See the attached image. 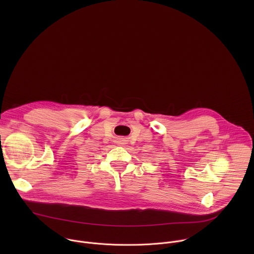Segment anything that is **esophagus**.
<instances>
[{
	"label": "esophagus",
	"instance_id": "34e87169",
	"mask_svg": "<svg viewBox=\"0 0 254 254\" xmlns=\"http://www.w3.org/2000/svg\"><path fill=\"white\" fill-rule=\"evenodd\" d=\"M121 141H123V139H121Z\"/></svg>",
	"mask_w": 254,
	"mask_h": 254
}]
</instances>
